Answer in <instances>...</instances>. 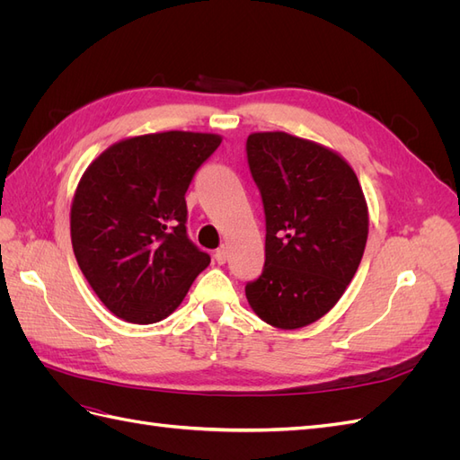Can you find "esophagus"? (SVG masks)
<instances>
[{"instance_id":"34e87169","label":"esophagus","mask_w":460,"mask_h":460,"mask_svg":"<svg viewBox=\"0 0 460 460\" xmlns=\"http://www.w3.org/2000/svg\"><path fill=\"white\" fill-rule=\"evenodd\" d=\"M215 261H217L218 264H225V262L228 261V249H226V247L217 249V252H215Z\"/></svg>"}]
</instances>
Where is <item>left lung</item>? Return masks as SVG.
<instances>
[{"label":"left lung","mask_w":460,"mask_h":460,"mask_svg":"<svg viewBox=\"0 0 460 460\" xmlns=\"http://www.w3.org/2000/svg\"><path fill=\"white\" fill-rule=\"evenodd\" d=\"M267 218L264 269L245 286L253 313L280 330L323 318L351 284L368 238V205L338 151L288 132L247 137Z\"/></svg>","instance_id":"1"}]
</instances>
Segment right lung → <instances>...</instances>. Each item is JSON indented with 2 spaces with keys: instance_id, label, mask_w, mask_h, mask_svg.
Masks as SVG:
<instances>
[{
  "instance_id": "obj_1",
  "label": "right lung",
  "mask_w": 460,
  "mask_h": 460,
  "mask_svg": "<svg viewBox=\"0 0 460 460\" xmlns=\"http://www.w3.org/2000/svg\"><path fill=\"white\" fill-rule=\"evenodd\" d=\"M222 136L169 130L124 137L82 174L71 242L88 284L115 316L153 324L184 301L211 257L186 235V191Z\"/></svg>"
}]
</instances>
